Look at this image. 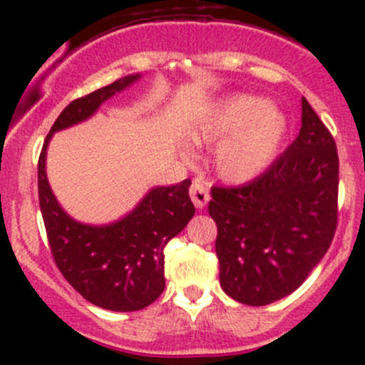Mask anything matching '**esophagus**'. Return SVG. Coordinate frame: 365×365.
Wrapping results in <instances>:
<instances>
[{"label": "esophagus", "mask_w": 365, "mask_h": 365, "mask_svg": "<svg viewBox=\"0 0 365 365\" xmlns=\"http://www.w3.org/2000/svg\"><path fill=\"white\" fill-rule=\"evenodd\" d=\"M189 194H190V200H192V203L197 210L205 208V205L210 201L208 185H206L203 180H200V178L194 180L192 185H190V189H189Z\"/></svg>", "instance_id": "obj_1"}]
</instances>
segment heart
<instances>
[{
	"instance_id": "b5f03b06",
	"label": "heart",
	"mask_w": 365,
	"mask_h": 365,
	"mask_svg": "<svg viewBox=\"0 0 365 365\" xmlns=\"http://www.w3.org/2000/svg\"><path fill=\"white\" fill-rule=\"evenodd\" d=\"M288 132V118L268 98L256 95H233L217 102L196 121L192 139L197 145H212V162L217 175L231 183L256 178L274 162ZM182 157L192 159L187 145Z\"/></svg>"
}]
</instances>
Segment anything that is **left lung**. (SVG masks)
<instances>
[{
	"label": "left lung",
	"mask_w": 365,
	"mask_h": 365,
	"mask_svg": "<svg viewBox=\"0 0 365 365\" xmlns=\"http://www.w3.org/2000/svg\"><path fill=\"white\" fill-rule=\"evenodd\" d=\"M337 187L336 141L302 97V127L288 150L252 182L212 189L224 293L268 305L302 286L332 244Z\"/></svg>",
	"instance_id": "obj_1"
}]
</instances>
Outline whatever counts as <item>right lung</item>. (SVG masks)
<instances>
[{
  "label": "right lung",
  "instance_id": "add662e5",
  "mask_svg": "<svg viewBox=\"0 0 365 365\" xmlns=\"http://www.w3.org/2000/svg\"><path fill=\"white\" fill-rule=\"evenodd\" d=\"M141 79L132 73L70 102L47 134L38 159V200L56 267L91 304L116 312L145 309L162 295L164 247L194 217L190 180L153 187L134 208L109 224L70 217L49 185L47 148L56 132L90 120L102 104Z\"/></svg>",
  "mask_w": 365,
  "mask_h": 365
}]
</instances>
